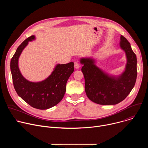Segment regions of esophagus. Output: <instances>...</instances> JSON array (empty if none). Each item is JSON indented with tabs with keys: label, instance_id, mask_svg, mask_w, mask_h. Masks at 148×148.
<instances>
[{
	"label": "esophagus",
	"instance_id": "esophagus-1",
	"mask_svg": "<svg viewBox=\"0 0 148 148\" xmlns=\"http://www.w3.org/2000/svg\"><path fill=\"white\" fill-rule=\"evenodd\" d=\"M79 67H80V64H79V63L78 62H74V67H75V69H78L79 68Z\"/></svg>",
	"mask_w": 148,
	"mask_h": 148
}]
</instances>
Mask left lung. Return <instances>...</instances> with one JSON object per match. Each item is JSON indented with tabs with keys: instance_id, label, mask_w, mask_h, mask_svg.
<instances>
[{
	"instance_id": "obj_1",
	"label": "left lung",
	"mask_w": 148,
	"mask_h": 148,
	"mask_svg": "<svg viewBox=\"0 0 148 148\" xmlns=\"http://www.w3.org/2000/svg\"><path fill=\"white\" fill-rule=\"evenodd\" d=\"M121 47L125 51L127 64L119 77H110L94 64L91 58H82L81 71L85 79V90L88 98L100 105H115L123 101L134 88L137 77V59L130 42L121 36Z\"/></svg>"
}]
</instances>
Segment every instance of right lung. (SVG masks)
I'll list each match as a JSON object with an SVG mask.
<instances>
[{"label":"right lung","mask_w":148,"mask_h":148,"mask_svg":"<svg viewBox=\"0 0 148 148\" xmlns=\"http://www.w3.org/2000/svg\"><path fill=\"white\" fill-rule=\"evenodd\" d=\"M32 36L24 40L17 49L10 61V70L14 89L30 106L38 110H47L58 103L64 97L68 79L74 71V62L58 64L45 80L33 82L26 79L18 67V59L28 42L34 39Z\"/></svg>","instance_id":"obj_1"}]
</instances>
